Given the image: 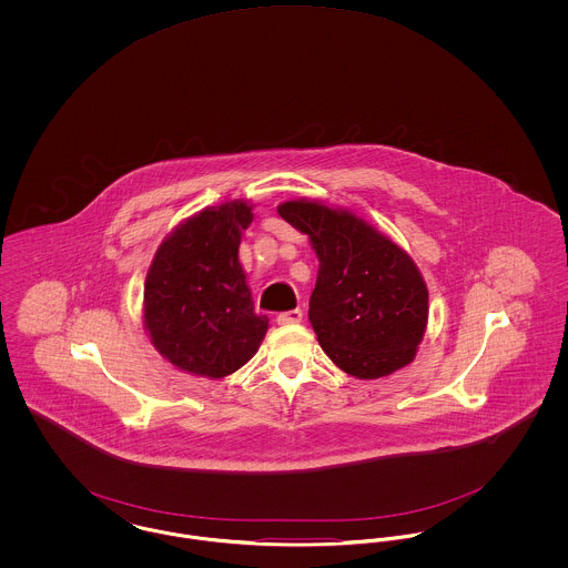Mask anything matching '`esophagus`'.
<instances>
[{
    "instance_id": "obj_1",
    "label": "esophagus",
    "mask_w": 568,
    "mask_h": 568,
    "mask_svg": "<svg viewBox=\"0 0 568 568\" xmlns=\"http://www.w3.org/2000/svg\"><path fill=\"white\" fill-rule=\"evenodd\" d=\"M276 322H278V325L300 324V322H302V311H300V308H294V311H285V313H281V315L276 317Z\"/></svg>"
}]
</instances>
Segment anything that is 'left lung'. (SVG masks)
<instances>
[{
    "label": "left lung",
    "instance_id": "left-lung-1",
    "mask_svg": "<svg viewBox=\"0 0 568 568\" xmlns=\"http://www.w3.org/2000/svg\"><path fill=\"white\" fill-rule=\"evenodd\" d=\"M278 215L308 234L320 257L308 320L327 357L359 378L406 366L428 324V290L413 260L345 211L297 200Z\"/></svg>",
    "mask_w": 568,
    "mask_h": 568
}]
</instances>
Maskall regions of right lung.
Here are the masks:
<instances>
[{"label": "right lung", "instance_id": "right-lung-1", "mask_svg": "<svg viewBox=\"0 0 568 568\" xmlns=\"http://www.w3.org/2000/svg\"><path fill=\"white\" fill-rule=\"evenodd\" d=\"M244 202L181 223L155 253L144 283V324L153 345L181 371L221 378L244 366L268 320L257 315L239 262Z\"/></svg>", "mask_w": 568, "mask_h": 568}]
</instances>
